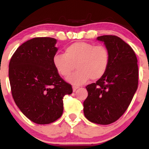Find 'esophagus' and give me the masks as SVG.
Here are the masks:
<instances>
[{"label": "esophagus", "instance_id": "obj_1", "mask_svg": "<svg viewBox=\"0 0 149 149\" xmlns=\"http://www.w3.org/2000/svg\"><path fill=\"white\" fill-rule=\"evenodd\" d=\"M72 88H73V92H75V91H76V90H77V89L79 88V87H78V86H76V85H73Z\"/></svg>", "mask_w": 149, "mask_h": 149}]
</instances>
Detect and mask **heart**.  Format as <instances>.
Returning a JSON list of instances; mask_svg holds the SVG:
<instances>
[{"label": "heart", "mask_w": 149, "mask_h": 149, "mask_svg": "<svg viewBox=\"0 0 149 149\" xmlns=\"http://www.w3.org/2000/svg\"><path fill=\"white\" fill-rule=\"evenodd\" d=\"M64 52L54 56L53 65L64 78L69 77L76 66L78 71L68 78L73 84H83L90 78L99 80L107 72L110 58L105 46L76 42L65 47Z\"/></svg>", "instance_id": "b5f03b06"}]
</instances>
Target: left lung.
<instances>
[{
  "mask_svg": "<svg viewBox=\"0 0 149 149\" xmlns=\"http://www.w3.org/2000/svg\"><path fill=\"white\" fill-rule=\"evenodd\" d=\"M109 52V64L104 76L87 85L88 96L83 102V112L90 122L109 125L121 117L137 90L139 71L132 48L119 37H97Z\"/></svg>",
  "mask_w": 149,
  "mask_h": 149,
  "instance_id": "8db88e82",
  "label": "left lung"
}]
</instances>
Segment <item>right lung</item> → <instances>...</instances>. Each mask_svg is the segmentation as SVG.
Here are the masks:
<instances>
[{
	"instance_id": "obj_1",
	"label": "right lung",
	"mask_w": 149,
	"mask_h": 149,
	"mask_svg": "<svg viewBox=\"0 0 149 149\" xmlns=\"http://www.w3.org/2000/svg\"><path fill=\"white\" fill-rule=\"evenodd\" d=\"M53 38H34L24 42L12 56L9 80L15 104L25 116L40 125L62 115L63 98L73 92L53 65L57 52Z\"/></svg>"
}]
</instances>
